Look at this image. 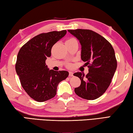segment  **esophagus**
Instances as JSON below:
<instances>
[{"label":"esophagus","mask_w":133,"mask_h":133,"mask_svg":"<svg viewBox=\"0 0 133 133\" xmlns=\"http://www.w3.org/2000/svg\"><path fill=\"white\" fill-rule=\"evenodd\" d=\"M73 76V72H71V71H70L69 72V76L70 77H72V76Z\"/></svg>","instance_id":"obj_1"}]
</instances>
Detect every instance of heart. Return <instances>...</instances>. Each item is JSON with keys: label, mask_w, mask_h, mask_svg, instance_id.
<instances>
[{"label": "heart", "mask_w": 133, "mask_h": 133, "mask_svg": "<svg viewBox=\"0 0 133 133\" xmlns=\"http://www.w3.org/2000/svg\"><path fill=\"white\" fill-rule=\"evenodd\" d=\"M74 40H76V39H75V38H73V37H70V38H69V39L66 40V42H69L74 41ZM69 66H70V64H69Z\"/></svg>", "instance_id": "b5f03b06"}]
</instances>
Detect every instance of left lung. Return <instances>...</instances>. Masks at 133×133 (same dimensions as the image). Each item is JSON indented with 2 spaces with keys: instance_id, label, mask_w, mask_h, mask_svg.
Instances as JSON below:
<instances>
[{
  "instance_id": "1",
  "label": "left lung",
  "mask_w": 133,
  "mask_h": 133,
  "mask_svg": "<svg viewBox=\"0 0 133 133\" xmlns=\"http://www.w3.org/2000/svg\"><path fill=\"white\" fill-rule=\"evenodd\" d=\"M82 45L81 58L89 68L86 75L75 73L81 84L75 89L78 96L86 100H95L109 87L117 69V62L110 43L102 36L89 29L68 30Z\"/></svg>"
}]
</instances>
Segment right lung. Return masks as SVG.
<instances>
[{
  "instance_id": "right-lung-1",
  "label": "right lung",
  "mask_w": 133,
  "mask_h": 133,
  "mask_svg": "<svg viewBox=\"0 0 133 133\" xmlns=\"http://www.w3.org/2000/svg\"><path fill=\"white\" fill-rule=\"evenodd\" d=\"M66 33L64 30L41 33L29 40L18 53L15 69L22 86L38 102L54 97L58 83L68 77V71L49 70L46 64L53 46Z\"/></svg>"
}]
</instances>
